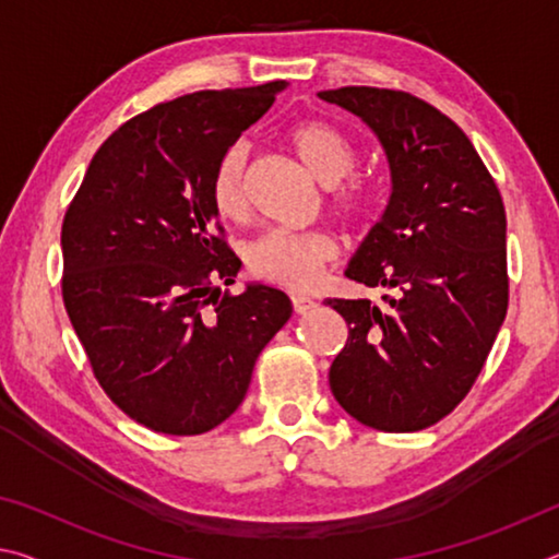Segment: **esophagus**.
I'll return each instance as SVG.
<instances>
[{"label":"esophagus","instance_id":"34e87169","mask_svg":"<svg viewBox=\"0 0 559 559\" xmlns=\"http://www.w3.org/2000/svg\"><path fill=\"white\" fill-rule=\"evenodd\" d=\"M290 302H293V310H296L298 316L308 313V310L316 308V300L308 298V296H290Z\"/></svg>","mask_w":559,"mask_h":559}]
</instances>
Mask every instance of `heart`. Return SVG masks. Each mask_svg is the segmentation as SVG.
<instances>
[{"instance_id": "obj_1", "label": "heart", "mask_w": 559, "mask_h": 559, "mask_svg": "<svg viewBox=\"0 0 559 559\" xmlns=\"http://www.w3.org/2000/svg\"><path fill=\"white\" fill-rule=\"evenodd\" d=\"M288 143L306 173L323 187L340 185L355 169L353 143L330 122H298L288 132ZM243 175L246 147L231 145L216 163L210 182L212 204L224 219H241L246 212ZM330 202L345 222H359L370 210V192L359 182H349L335 187ZM335 253L333 236L323 231H266L246 249V266L259 281L288 290H308Z\"/></svg>"}]
</instances>
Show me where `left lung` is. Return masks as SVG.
<instances>
[{"label": "left lung", "instance_id": "8db88e82", "mask_svg": "<svg viewBox=\"0 0 559 559\" xmlns=\"http://www.w3.org/2000/svg\"><path fill=\"white\" fill-rule=\"evenodd\" d=\"M318 96L374 132L392 182L345 276L394 296L325 300L349 328L330 390L365 427L427 429L468 394L506 320L503 200L466 132L429 103L370 86Z\"/></svg>", "mask_w": 559, "mask_h": 559}]
</instances>
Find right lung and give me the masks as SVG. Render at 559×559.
I'll list each match as a JSON object with an SVG mask.
<instances>
[{
  "label": "right lung",
  "instance_id": "add662e5",
  "mask_svg": "<svg viewBox=\"0 0 559 559\" xmlns=\"http://www.w3.org/2000/svg\"><path fill=\"white\" fill-rule=\"evenodd\" d=\"M286 81L197 91L120 126L93 155L61 229L63 302L103 390L157 433L194 437L239 409L253 365L293 313L286 293L231 286L216 236L219 157Z\"/></svg>",
  "mask_w": 559,
  "mask_h": 559
}]
</instances>
